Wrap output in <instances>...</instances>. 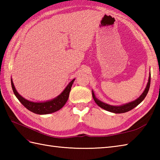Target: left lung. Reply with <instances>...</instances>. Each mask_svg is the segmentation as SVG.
<instances>
[{
    "label": "left lung",
    "mask_w": 160,
    "mask_h": 160,
    "mask_svg": "<svg viewBox=\"0 0 160 160\" xmlns=\"http://www.w3.org/2000/svg\"><path fill=\"white\" fill-rule=\"evenodd\" d=\"M150 84H151V73L148 78V82L147 83V87H146L144 91L142 93L141 96L135 101L131 102H129L128 104L122 105V106H111V105L102 102H101L99 100L97 99L96 96H95L94 93L93 91H92V96L94 101L96 102L98 106L101 108H102L104 110H107L108 111H110V112H112V113H126V112H128L129 111L132 110V108H134L135 107H136L139 104H140L143 101V100L144 99L145 97L147 96V95L148 92L149 88H150Z\"/></svg>",
    "instance_id": "obj_1"
}]
</instances>
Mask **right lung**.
I'll return each mask as SVG.
<instances>
[{
    "label": "right lung",
    "mask_w": 160,
    "mask_h": 160,
    "mask_svg": "<svg viewBox=\"0 0 160 160\" xmlns=\"http://www.w3.org/2000/svg\"><path fill=\"white\" fill-rule=\"evenodd\" d=\"M74 80L75 79L71 81V82H69V84L65 88V89L62 91V93L60 96L54 98L52 100L47 101L45 102H33L25 99L17 92L15 87L13 85L12 80H11V83L13 93L15 94L16 98H18V100L24 107L28 108L29 111L33 112V113L39 115H44L52 113L53 112L58 111L65 104L68 98H69L70 91Z\"/></svg>",
    "instance_id": "1"
}]
</instances>
